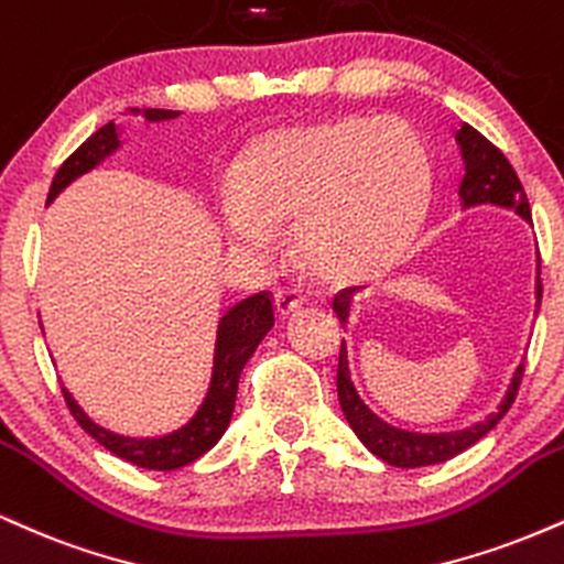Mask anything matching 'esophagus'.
<instances>
[{"label":"esophagus","instance_id":"esophagus-1","mask_svg":"<svg viewBox=\"0 0 564 564\" xmlns=\"http://www.w3.org/2000/svg\"><path fill=\"white\" fill-rule=\"evenodd\" d=\"M274 306H276V316L284 319V316H290L295 308L303 306V297H301V293H297V290L282 288V290H276V293H274Z\"/></svg>","mask_w":564,"mask_h":564}]
</instances>
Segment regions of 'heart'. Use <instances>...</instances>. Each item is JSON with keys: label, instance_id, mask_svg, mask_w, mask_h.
Returning a JSON list of instances; mask_svg holds the SVG:
<instances>
[{"label": "heart", "instance_id": "1", "mask_svg": "<svg viewBox=\"0 0 564 564\" xmlns=\"http://www.w3.org/2000/svg\"><path fill=\"white\" fill-rule=\"evenodd\" d=\"M430 155L399 118L348 116L263 139L221 203L237 245L271 248L297 227V253L324 280H367L393 267L425 218Z\"/></svg>", "mask_w": 564, "mask_h": 564}]
</instances>
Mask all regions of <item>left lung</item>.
I'll use <instances>...</instances> for the list:
<instances>
[{"mask_svg":"<svg viewBox=\"0 0 564 564\" xmlns=\"http://www.w3.org/2000/svg\"><path fill=\"white\" fill-rule=\"evenodd\" d=\"M456 142L462 148V158H465V178L459 184V195L465 205H480V203H494L505 205V208H514L522 218L531 221V203H528L525 189H522L520 176L514 174L512 163L507 161V155L496 148L494 142H488L478 129H473L469 123H462L456 131ZM541 261V258H539ZM541 276L535 284V297H539L541 306ZM333 308L337 311L340 319H346L348 303L335 301ZM522 372H525V364H520L518 372L512 377V386H509L505 401L499 403V412H494L488 420L478 422V425L467 430H456V433H409V430L390 427L388 422H382L380 416H375L364 406V401L356 393L354 382L348 375V354L346 343L340 346V361H337V399H340V409L346 414L348 425L354 427V433L359 435V441L369 448L375 456H380L382 462L393 467H427V465H441L448 462L452 456L462 454L465 448L475 446L482 435L491 433L499 425V420L509 412V406L514 403V395L520 390Z\"/></svg>","mask_w":564,"mask_h":564,"instance_id":"8db88e82","label":"left lung"}]
</instances>
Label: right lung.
I'll return each mask as SVG.
<instances>
[{"mask_svg": "<svg viewBox=\"0 0 564 564\" xmlns=\"http://www.w3.org/2000/svg\"><path fill=\"white\" fill-rule=\"evenodd\" d=\"M134 116H144L148 121H165V118H176V110H158V108H131ZM118 129L116 123H105L102 129H97L86 142L78 148L73 155L65 158V163L59 165L55 178H52L50 195L46 203H52L59 195V189H65L76 176L86 174L89 169L102 161L105 155H110L118 148ZM274 303L271 295L256 293L245 301L231 306L227 314L218 322V337H216V356H214V377H210L208 395H205L203 406L197 409V414L176 433L163 435V438H123V435L110 433V430L95 425V422L86 416L78 403L73 401V395L63 388L65 403H68L70 414L76 416V422L86 433L95 438L99 446L108 448L110 454L121 456V459L131 462V465L144 467V469H178L189 462L200 459L205 452L216 446L218 438L224 435V430L229 427L231 412H235V399H237V382H240V372L245 361L253 356L258 343L263 340V335L274 327Z\"/></svg>", "mask_w": 564, "mask_h": 564, "instance_id": "add662e5", "label": "right lung"}]
</instances>
